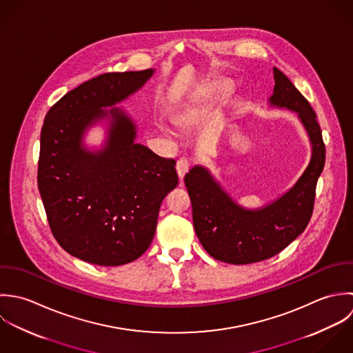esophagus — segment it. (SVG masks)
<instances>
[{
  "label": "esophagus",
  "instance_id": "34e87169",
  "mask_svg": "<svg viewBox=\"0 0 353 353\" xmlns=\"http://www.w3.org/2000/svg\"><path fill=\"white\" fill-rule=\"evenodd\" d=\"M176 170H177V174H179V179L183 180L185 173L190 170V162L185 159V158H180L176 163Z\"/></svg>",
  "mask_w": 353,
  "mask_h": 353
}]
</instances>
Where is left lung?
<instances>
[{"instance_id": "left-lung-1", "label": "left lung", "mask_w": 353, "mask_h": 353, "mask_svg": "<svg viewBox=\"0 0 353 353\" xmlns=\"http://www.w3.org/2000/svg\"><path fill=\"white\" fill-rule=\"evenodd\" d=\"M273 74L269 105L294 113L311 145L310 162L296 183L274 201L248 209L230 196L206 166L195 165L184 177L201 244L214 259L230 265L272 258L304 232L325 166V144L315 112L279 68H273Z\"/></svg>"}]
</instances>
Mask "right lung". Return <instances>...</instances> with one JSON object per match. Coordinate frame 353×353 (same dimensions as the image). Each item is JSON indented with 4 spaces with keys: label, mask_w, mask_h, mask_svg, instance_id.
<instances>
[{
    "label": "right lung",
    "mask_w": 353,
    "mask_h": 353,
    "mask_svg": "<svg viewBox=\"0 0 353 353\" xmlns=\"http://www.w3.org/2000/svg\"><path fill=\"white\" fill-rule=\"evenodd\" d=\"M154 72L99 74L67 92L45 117L39 194L53 236L84 262L121 266L138 259L152 241L163 198L179 184L176 161L137 143L135 120L117 108ZM97 125L105 141L90 148L85 135Z\"/></svg>",
    "instance_id": "obj_1"
}]
</instances>
